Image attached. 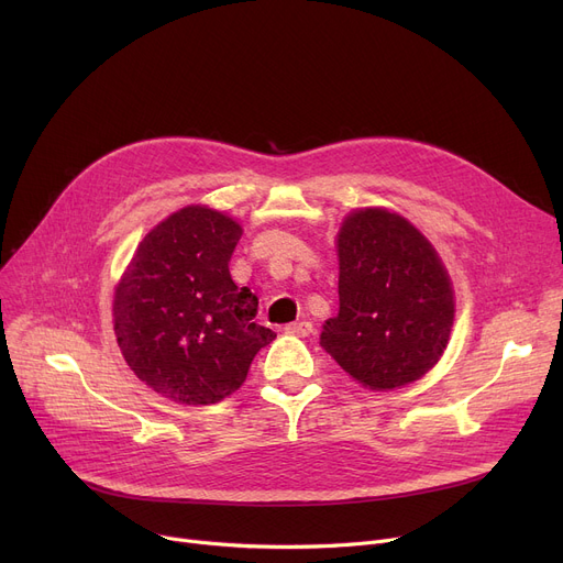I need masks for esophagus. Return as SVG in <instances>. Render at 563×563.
Masks as SVG:
<instances>
[{
	"instance_id": "obj_1",
	"label": "esophagus",
	"mask_w": 563,
	"mask_h": 563,
	"mask_svg": "<svg viewBox=\"0 0 563 563\" xmlns=\"http://www.w3.org/2000/svg\"><path fill=\"white\" fill-rule=\"evenodd\" d=\"M312 331L314 329H312L310 321H294V323H287V327H285L287 335H297V338H308Z\"/></svg>"
}]
</instances>
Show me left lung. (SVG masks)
<instances>
[{
    "label": "left lung",
    "mask_w": 563,
    "mask_h": 563,
    "mask_svg": "<svg viewBox=\"0 0 563 563\" xmlns=\"http://www.w3.org/2000/svg\"><path fill=\"white\" fill-rule=\"evenodd\" d=\"M340 312L319 344L363 388L420 380L445 353L454 287L427 236L388 207L351 210L338 230Z\"/></svg>",
    "instance_id": "left-lung-1"
}]
</instances>
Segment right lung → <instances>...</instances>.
<instances>
[{"label": "right lung", "mask_w": 563, "mask_h": 563, "mask_svg": "<svg viewBox=\"0 0 563 563\" xmlns=\"http://www.w3.org/2000/svg\"><path fill=\"white\" fill-rule=\"evenodd\" d=\"M242 225L187 205L139 242L113 289V333L130 369L157 395L210 406L242 388L255 353L276 340L255 323L257 297L228 262Z\"/></svg>", "instance_id": "right-lung-1"}]
</instances>
